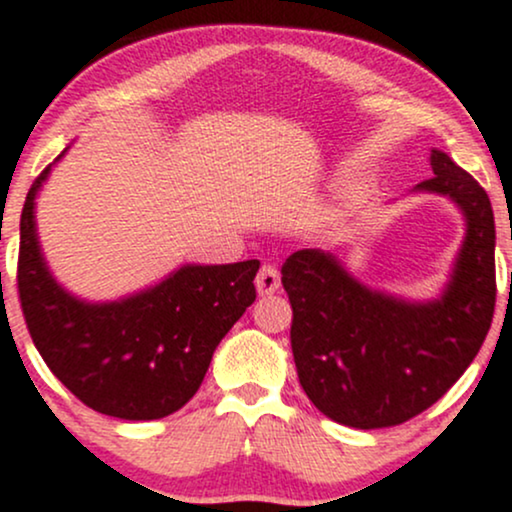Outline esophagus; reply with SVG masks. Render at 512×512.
Here are the masks:
<instances>
[{
	"label": "esophagus",
	"instance_id": "34e87169",
	"mask_svg": "<svg viewBox=\"0 0 512 512\" xmlns=\"http://www.w3.org/2000/svg\"><path fill=\"white\" fill-rule=\"evenodd\" d=\"M255 286H257V293H260V296H272V293L279 291L281 279H279V272H276L272 264H264L260 272H257Z\"/></svg>",
	"mask_w": 512,
	"mask_h": 512
}]
</instances>
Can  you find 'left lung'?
Returning a JSON list of instances; mask_svg holds the SVG:
<instances>
[{"instance_id": "8db88e82", "label": "left lung", "mask_w": 512, "mask_h": 512, "mask_svg": "<svg viewBox=\"0 0 512 512\" xmlns=\"http://www.w3.org/2000/svg\"><path fill=\"white\" fill-rule=\"evenodd\" d=\"M419 192L450 197L467 221L438 301L411 303L354 279L332 252L305 248L281 267L291 349L310 402L337 424L387 428L436 404L479 354L496 305V226L484 187L443 151Z\"/></svg>"}]
</instances>
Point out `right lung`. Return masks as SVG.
Returning a JSON list of instances; mask_svg holds the SVG:
<instances>
[{"label": "right lung", "instance_id": "1", "mask_svg": "<svg viewBox=\"0 0 512 512\" xmlns=\"http://www.w3.org/2000/svg\"><path fill=\"white\" fill-rule=\"evenodd\" d=\"M50 168L35 178L21 211L16 281L35 349L93 411L163 419L195 397L214 349L255 303L260 262L185 264L122 301H81L52 279L35 233V197Z\"/></svg>", "mask_w": 512, "mask_h": 512}]
</instances>
